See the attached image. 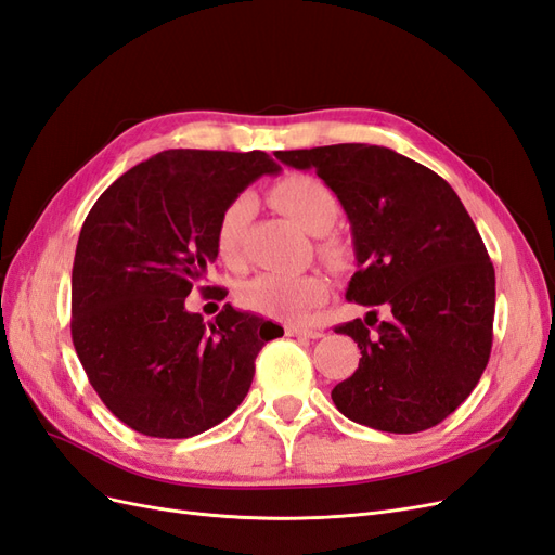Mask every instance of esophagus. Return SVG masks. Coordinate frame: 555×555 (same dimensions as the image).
Segmentation results:
<instances>
[{"label":"esophagus","instance_id":"34e87169","mask_svg":"<svg viewBox=\"0 0 555 555\" xmlns=\"http://www.w3.org/2000/svg\"><path fill=\"white\" fill-rule=\"evenodd\" d=\"M286 335H288V337H305V339H321L323 332H321V330H313V327H295V325H288V327H286Z\"/></svg>","mask_w":555,"mask_h":555}]
</instances>
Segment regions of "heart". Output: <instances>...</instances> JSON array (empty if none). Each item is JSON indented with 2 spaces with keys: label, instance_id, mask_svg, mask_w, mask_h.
Here are the masks:
<instances>
[{
  "label": "heart",
  "instance_id": "b5f03b06",
  "mask_svg": "<svg viewBox=\"0 0 555 555\" xmlns=\"http://www.w3.org/2000/svg\"><path fill=\"white\" fill-rule=\"evenodd\" d=\"M274 207L286 214L309 234H327L339 218V199L330 185L309 173H293L272 188ZM253 216V197L236 195L223 209L216 225V250L228 264L244 258V234ZM325 256L337 260L341 250L325 246ZM242 305L250 311L283 321H302L327 299V283L319 274H276L264 272L250 279L242 288Z\"/></svg>",
  "mask_w": 555,
  "mask_h": 555
}]
</instances>
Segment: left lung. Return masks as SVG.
I'll return each instance as SVG.
<instances>
[{"label": "left lung", "instance_id": "8db88e82", "mask_svg": "<svg viewBox=\"0 0 555 555\" xmlns=\"http://www.w3.org/2000/svg\"><path fill=\"white\" fill-rule=\"evenodd\" d=\"M274 155L315 169L344 207L358 262L348 302L388 305L392 313L376 323L370 311L365 321L335 327L358 341L362 358L332 388V402L382 433L441 423L479 384L493 346L495 269L461 197L433 169L384 146Z\"/></svg>", "mask_w": 555, "mask_h": 555}]
</instances>
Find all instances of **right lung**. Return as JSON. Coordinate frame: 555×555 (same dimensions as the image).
<instances>
[{"mask_svg":"<svg viewBox=\"0 0 555 555\" xmlns=\"http://www.w3.org/2000/svg\"><path fill=\"white\" fill-rule=\"evenodd\" d=\"M279 171L262 151L171 149L125 171L90 209L72 269V339L100 400L132 430L185 439L225 421L264 341L283 335L232 305L214 323L185 309L218 258L220 214Z\"/></svg>","mask_w":555,"mask_h":555,"instance_id":"add662e5","label":"right lung"}]
</instances>
